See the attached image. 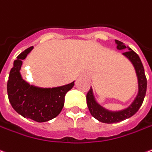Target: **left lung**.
<instances>
[{
	"instance_id": "8db88e82",
	"label": "left lung",
	"mask_w": 152,
	"mask_h": 152,
	"mask_svg": "<svg viewBox=\"0 0 152 152\" xmlns=\"http://www.w3.org/2000/svg\"><path fill=\"white\" fill-rule=\"evenodd\" d=\"M115 42L118 45L117 46L118 49H119V50L125 49V48L128 49L126 52H124L123 54L132 62V64L135 67L137 75L138 77L139 92L134 102L128 107V109L119 111V112H110V111L103 109L95 102L93 94H92V90L91 88L86 94V103L88 109L90 110L91 115L94 117V118H96L97 120L101 123H104V124L118 123V122L124 121L128 118L133 116L138 111L140 107L142 104L146 92L147 80H146V75H145L144 67H143L142 63V61L139 58V56L129 47H126L125 44H124L120 41L115 40Z\"/></svg>"
}]
</instances>
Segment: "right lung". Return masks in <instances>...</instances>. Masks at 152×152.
I'll return each instance as SVG.
<instances>
[{
  "label": "right lung",
  "instance_id": "right-lung-1",
  "mask_svg": "<svg viewBox=\"0 0 152 152\" xmlns=\"http://www.w3.org/2000/svg\"><path fill=\"white\" fill-rule=\"evenodd\" d=\"M32 49L33 47L25 49L14 61L7 81V94L10 104L17 113L42 123L53 119L61 113L65 94L72 88L74 82L52 89H40L26 83L21 78L20 70L22 60Z\"/></svg>",
  "mask_w": 152,
  "mask_h": 152
}]
</instances>
